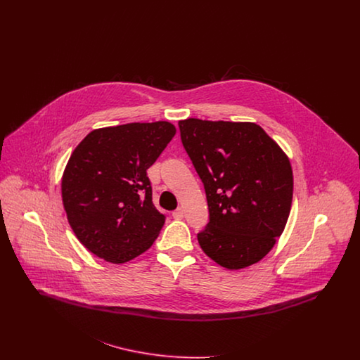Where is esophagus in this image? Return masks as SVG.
I'll return each mask as SVG.
<instances>
[{
    "mask_svg": "<svg viewBox=\"0 0 360 360\" xmlns=\"http://www.w3.org/2000/svg\"><path fill=\"white\" fill-rule=\"evenodd\" d=\"M172 217H174L175 220L184 219V209H182V207H178L176 210H174V212H172Z\"/></svg>",
    "mask_w": 360,
    "mask_h": 360,
    "instance_id": "esophagus-1",
    "label": "esophagus"
}]
</instances>
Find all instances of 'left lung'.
Here are the masks:
<instances>
[{"instance_id": "8db88e82", "label": "left lung", "mask_w": 360, "mask_h": 360, "mask_svg": "<svg viewBox=\"0 0 360 360\" xmlns=\"http://www.w3.org/2000/svg\"><path fill=\"white\" fill-rule=\"evenodd\" d=\"M178 125L205 188L209 223L197 235L202 251L229 270L255 264L290 214L289 156L255 122L186 119Z\"/></svg>"}]
</instances>
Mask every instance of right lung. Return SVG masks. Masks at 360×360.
<instances>
[{"mask_svg":"<svg viewBox=\"0 0 360 360\" xmlns=\"http://www.w3.org/2000/svg\"><path fill=\"white\" fill-rule=\"evenodd\" d=\"M175 132L169 121L105 127L72 151L62 201L77 239L96 257L120 264L153 245L165 216L153 204L147 170Z\"/></svg>","mask_w":360,"mask_h":360,"instance_id":"1","label":"right lung"}]
</instances>
